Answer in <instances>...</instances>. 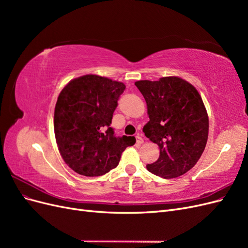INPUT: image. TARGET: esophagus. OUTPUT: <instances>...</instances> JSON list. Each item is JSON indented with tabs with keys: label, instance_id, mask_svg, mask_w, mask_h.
Returning a JSON list of instances; mask_svg holds the SVG:
<instances>
[{
	"label": "esophagus",
	"instance_id": "obj_1",
	"mask_svg": "<svg viewBox=\"0 0 248 248\" xmlns=\"http://www.w3.org/2000/svg\"><path fill=\"white\" fill-rule=\"evenodd\" d=\"M136 139H137V144L138 145H141L142 142H144V140H142V138L140 136V134H137Z\"/></svg>",
	"mask_w": 248,
	"mask_h": 248
}]
</instances>
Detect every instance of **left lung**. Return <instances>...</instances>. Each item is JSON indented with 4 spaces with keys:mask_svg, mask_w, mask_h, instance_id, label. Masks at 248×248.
<instances>
[{
    "mask_svg": "<svg viewBox=\"0 0 248 248\" xmlns=\"http://www.w3.org/2000/svg\"><path fill=\"white\" fill-rule=\"evenodd\" d=\"M134 85L148 108L150 121L142 131L160 149L159 158L147 164V170L164 179L184 175L196 166L208 140L209 120L201 95L176 77Z\"/></svg>",
    "mask_w": 248,
    "mask_h": 248,
    "instance_id": "left-lung-1",
    "label": "left lung"
}]
</instances>
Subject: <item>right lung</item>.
I'll return each instance as SVG.
<instances>
[{
	"label": "right lung",
	"mask_w": 248,
	"mask_h": 248,
	"mask_svg": "<svg viewBox=\"0 0 248 248\" xmlns=\"http://www.w3.org/2000/svg\"><path fill=\"white\" fill-rule=\"evenodd\" d=\"M123 82L94 74L71 80L55 108V136L64 161L78 174L97 177L115 169L133 137H116L112 114L124 92Z\"/></svg>",
	"instance_id": "add662e5"
}]
</instances>
